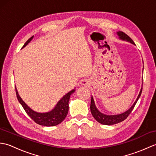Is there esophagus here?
Returning a JSON list of instances; mask_svg holds the SVG:
<instances>
[{"label":"esophagus","mask_w":156,"mask_h":156,"mask_svg":"<svg viewBox=\"0 0 156 156\" xmlns=\"http://www.w3.org/2000/svg\"><path fill=\"white\" fill-rule=\"evenodd\" d=\"M88 84H89L87 80H84L81 82V85L82 86H86V87H87V86H88Z\"/></svg>","instance_id":"1"}]
</instances>
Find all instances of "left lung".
<instances>
[{
    "instance_id": "obj_1",
    "label": "left lung",
    "mask_w": 156,
    "mask_h": 156,
    "mask_svg": "<svg viewBox=\"0 0 156 156\" xmlns=\"http://www.w3.org/2000/svg\"><path fill=\"white\" fill-rule=\"evenodd\" d=\"M117 35L119 36V38L121 39V40L122 41H126L128 42H130L131 44H133L135 45V43L129 37V36L125 34V33L122 32V31H118L117 32ZM144 63V62H143ZM144 69V68H143ZM141 92H142V87L140 90V93H139L138 97L136 99V101H135L133 105L131 106V107L129 108L127 111H126L125 112H122L121 114H119V115H105L104 113H102L101 112L98 111V109L97 107H96L95 103H94V101L93 97H91V102H90V111L91 113L93 116V117L97 120L98 122L102 124V125H114V124H117L119 123V122H122V121H124L125 119L127 118L129 114L131 113V111H133V109L135 107V105H136L137 102L138 101V99L140 98V96L141 94Z\"/></svg>"
}]
</instances>
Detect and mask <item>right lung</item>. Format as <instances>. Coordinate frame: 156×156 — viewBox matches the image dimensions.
Instances as JSON below:
<instances>
[{
    "mask_svg": "<svg viewBox=\"0 0 156 156\" xmlns=\"http://www.w3.org/2000/svg\"><path fill=\"white\" fill-rule=\"evenodd\" d=\"M34 38V36H32L31 38H29L28 40L26 41L23 48H25L29 42H30L32 39ZM16 97L20 104L22 105V107L24 108L27 114L33 120H34L36 123L40 125L46 126V127H52V126H55L60 123L64 120L66 115H68V109H69V101L70 96L72 93L75 92V89H73L72 90L69 91L68 93L64 95L60 100L58 101L57 105H55L54 109H52L51 111L47 112H38L33 110L29 106L25 103V102L22 100V98L19 94L17 89L15 87Z\"/></svg>",
    "mask_w": 156,
    "mask_h": 156,
    "instance_id": "right-lung-1",
    "label": "right lung"
}]
</instances>
